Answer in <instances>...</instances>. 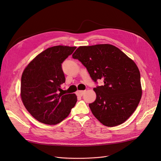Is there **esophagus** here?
Wrapping results in <instances>:
<instances>
[{"instance_id":"obj_1","label":"esophagus","mask_w":161,"mask_h":161,"mask_svg":"<svg viewBox=\"0 0 161 161\" xmlns=\"http://www.w3.org/2000/svg\"><path fill=\"white\" fill-rule=\"evenodd\" d=\"M85 91H78L76 92V95H79V96H82L83 95V94L85 93Z\"/></svg>"}]
</instances>
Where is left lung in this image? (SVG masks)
Returning <instances> with one entry per match:
<instances>
[{"label": "left lung", "instance_id": "8db88e82", "mask_svg": "<svg viewBox=\"0 0 161 161\" xmlns=\"http://www.w3.org/2000/svg\"><path fill=\"white\" fill-rule=\"evenodd\" d=\"M72 58L81 62L95 82H104L93 89L96 99L89 105L93 115L108 127L125 122L137 108L142 94L136 63L111 44L79 46Z\"/></svg>", "mask_w": 161, "mask_h": 161}]
</instances>
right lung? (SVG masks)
Instances as JSON below:
<instances>
[{"instance_id": "right-lung-1", "label": "right lung", "mask_w": 161, "mask_h": 161, "mask_svg": "<svg viewBox=\"0 0 161 161\" xmlns=\"http://www.w3.org/2000/svg\"><path fill=\"white\" fill-rule=\"evenodd\" d=\"M76 47L56 46L36 56L21 76V98L26 109L41 123L56 125L66 118L74 108L76 95L64 94L65 82L62 63Z\"/></svg>"}]
</instances>
